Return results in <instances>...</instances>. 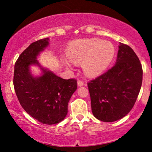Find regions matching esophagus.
I'll return each instance as SVG.
<instances>
[{
    "label": "esophagus",
    "instance_id": "obj_1",
    "mask_svg": "<svg viewBox=\"0 0 152 152\" xmlns=\"http://www.w3.org/2000/svg\"><path fill=\"white\" fill-rule=\"evenodd\" d=\"M77 85H78V86H82L84 85V82H82V80H79L77 81Z\"/></svg>",
    "mask_w": 152,
    "mask_h": 152
}]
</instances>
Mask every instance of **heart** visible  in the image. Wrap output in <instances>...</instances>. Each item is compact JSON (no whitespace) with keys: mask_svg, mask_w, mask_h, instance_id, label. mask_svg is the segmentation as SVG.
<instances>
[{"mask_svg":"<svg viewBox=\"0 0 152 152\" xmlns=\"http://www.w3.org/2000/svg\"><path fill=\"white\" fill-rule=\"evenodd\" d=\"M115 48L109 41L98 39L75 41L68 48L67 56L72 63H82L85 74L94 77L107 69L115 57ZM68 66L69 62L65 61Z\"/></svg>","mask_w":152,"mask_h":152,"instance_id":"obj_1","label":"heart"}]
</instances>
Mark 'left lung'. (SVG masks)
Listing matches in <instances>:
<instances>
[{
    "label": "left lung",
    "mask_w": 152,
    "mask_h": 152,
    "mask_svg": "<svg viewBox=\"0 0 152 152\" xmlns=\"http://www.w3.org/2000/svg\"><path fill=\"white\" fill-rule=\"evenodd\" d=\"M142 82V68L128 45L120 43L115 65L87 83L91 109L97 119L114 122L134 107Z\"/></svg>",
    "instance_id": "obj_1"
}]
</instances>
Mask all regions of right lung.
Segmentation results:
<instances>
[{
	"label": "right lung",
	"mask_w": 152,
	"mask_h": 152,
	"mask_svg": "<svg viewBox=\"0 0 152 152\" xmlns=\"http://www.w3.org/2000/svg\"><path fill=\"white\" fill-rule=\"evenodd\" d=\"M48 40L45 38L33 42L20 54L14 65L13 84L25 111L39 122L54 124L67 115L68 102L77 84L76 79L64 80L42 68V76L34 77L31 75L29 67L39 66L37 56L48 45Z\"/></svg>",
	"instance_id": "add662e5"
}]
</instances>
